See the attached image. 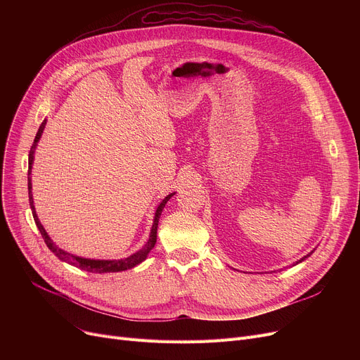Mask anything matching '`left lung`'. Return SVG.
<instances>
[{
  "label": "left lung",
  "instance_id": "left-lung-1",
  "mask_svg": "<svg viewBox=\"0 0 360 360\" xmlns=\"http://www.w3.org/2000/svg\"><path fill=\"white\" fill-rule=\"evenodd\" d=\"M311 254H312V252H311ZM311 254H308V255H305V257H304V258H300V259H299V261H296V264H299V262H302V261H304V259H305V258H308V257H309V255H311Z\"/></svg>",
  "mask_w": 360,
  "mask_h": 360
}]
</instances>
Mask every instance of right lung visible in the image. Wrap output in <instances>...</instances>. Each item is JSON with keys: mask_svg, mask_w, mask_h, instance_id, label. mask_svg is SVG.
I'll return each mask as SVG.
<instances>
[{"mask_svg": "<svg viewBox=\"0 0 360 360\" xmlns=\"http://www.w3.org/2000/svg\"><path fill=\"white\" fill-rule=\"evenodd\" d=\"M46 125V121H44L39 127V129H37L36 132V137L33 140V144H32V148L29 151V170H27V188H29V201H30V209H32V214H33V219H34V223L37 226V229H39L46 247L58 257L60 259L71 264V266H75L79 267L80 270H84V271H89V273H117V271H125V270H129L132 267L139 266L140 262H143L148 252L155 248V243H156V239H158V224H159V219H160V214H162V210L165 209L166 202L170 200V197L175 195V193L169 194L167 197H165V200L158 205L156 209V213H155V220H153V226H151V231H150V236H148V240L146 242L144 247L137 251L136 254H132L127 258H122V259H90V258H82V257H77V255H72V254H68L65 251H63L61 248L56 247V245L52 242V239L48 236L46 231L44 229V226L41 224L39 219H37V214L34 212V205H33V197H32V181H30V174H32V165H33V155H34V148L37 146V141H39L42 132H44V128Z\"/></svg>", "mask_w": 360, "mask_h": 360, "instance_id": "1", "label": "right lung"}]
</instances>
